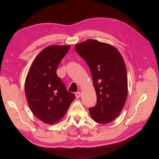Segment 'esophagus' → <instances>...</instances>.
<instances>
[{"mask_svg":"<svg viewBox=\"0 0 159 159\" xmlns=\"http://www.w3.org/2000/svg\"><path fill=\"white\" fill-rule=\"evenodd\" d=\"M75 97H76V98H79L80 96H81V93L80 92V91H78V92H76L75 93Z\"/></svg>","mask_w":159,"mask_h":159,"instance_id":"1","label":"esophagus"}]
</instances>
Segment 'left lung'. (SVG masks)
Wrapping results in <instances>:
<instances>
[{
    "label": "left lung",
    "instance_id": "left-lung-1",
    "mask_svg": "<svg viewBox=\"0 0 159 159\" xmlns=\"http://www.w3.org/2000/svg\"><path fill=\"white\" fill-rule=\"evenodd\" d=\"M75 51L87 62L92 75L97 104L89 109L95 122L106 124L117 118L128 93L125 64L116 48L89 39L75 44Z\"/></svg>",
    "mask_w": 159,
    "mask_h": 159
}]
</instances>
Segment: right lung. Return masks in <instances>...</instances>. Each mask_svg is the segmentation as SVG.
Instances as JSON below:
<instances>
[{"label": "right lung", "instance_id": "add662e5", "mask_svg": "<svg viewBox=\"0 0 159 159\" xmlns=\"http://www.w3.org/2000/svg\"><path fill=\"white\" fill-rule=\"evenodd\" d=\"M70 48L47 46L36 57L26 75L25 88L28 105L34 115L46 124L60 121L75 98L56 74L57 66Z\"/></svg>", "mask_w": 159, "mask_h": 159}]
</instances>
